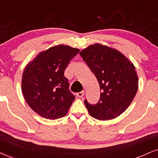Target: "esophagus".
I'll use <instances>...</instances> for the list:
<instances>
[{
    "instance_id": "esophagus-1",
    "label": "esophagus",
    "mask_w": 158,
    "mask_h": 158,
    "mask_svg": "<svg viewBox=\"0 0 158 158\" xmlns=\"http://www.w3.org/2000/svg\"><path fill=\"white\" fill-rule=\"evenodd\" d=\"M77 96L78 97H83V96H84V91H80V92L77 93Z\"/></svg>"
}]
</instances>
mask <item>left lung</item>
<instances>
[{
	"label": "left lung",
	"instance_id": "1",
	"mask_svg": "<svg viewBox=\"0 0 158 158\" xmlns=\"http://www.w3.org/2000/svg\"><path fill=\"white\" fill-rule=\"evenodd\" d=\"M80 55L96 76L101 91L97 104L84 100L89 114L99 120L117 117L128 108L138 91L135 67L119 51L100 44L89 46Z\"/></svg>",
	"mask_w": 158,
	"mask_h": 158
}]
</instances>
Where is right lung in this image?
<instances>
[{
    "label": "right lung",
    "mask_w": 158,
    "mask_h": 158,
    "mask_svg": "<svg viewBox=\"0 0 158 158\" xmlns=\"http://www.w3.org/2000/svg\"><path fill=\"white\" fill-rule=\"evenodd\" d=\"M79 49L59 45L40 52L25 68L22 91L28 106L40 116L50 119L63 117L75 100L64 75Z\"/></svg>",
    "instance_id": "right-lung-1"
}]
</instances>
